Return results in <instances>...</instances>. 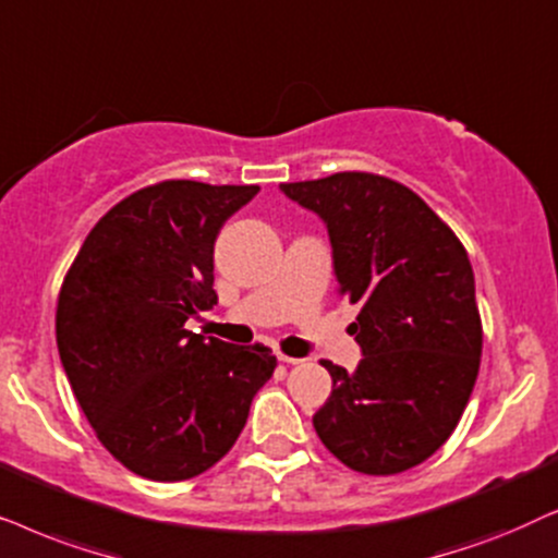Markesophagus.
<instances>
[{"mask_svg": "<svg viewBox=\"0 0 558 558\" xmlns=\"http://www.w3.org/2000/svg\"><path fill=\"white\" fill-rule=\"evenodd\" d=\"M278 360L280 362H286V365H301V356H288V354H283V352H278Z\"/></svg>", "mask_w": 558, "mask_h": 558, "instance_id": "esophagus-1", "label": "esophagus"}]
</instances>
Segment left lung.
<instances>
[{"label":"left lung","mask_w":558,"mask_h":558,"mask_svg":"<svg viewBox=\"0 0 558 558\" xmlns=\"http://www.w3.org/2000/svg\"><path fill=\"white\" fill-rule=\"evenodd\" d=\"M326 225L339 293L360 303L349 326L354 373L324 362L333 388L314 415L349 470L398 474L426 462L470 403L482 356L474 272L457 234L403 183L333 173L280 183Z\"/></svg>","instance_id":"left-lung-1"}]
</instances>
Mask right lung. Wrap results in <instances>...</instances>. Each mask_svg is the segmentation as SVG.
Listing matches in <instances>:
<instances>
[{
	"instance_id": "obj_1",
	"label": "right lung",
	"mask_w": 558,
	"mask_h": 558,
	"mask_svg": "<svg viewBox=\"0 0 558 558\" xmlns=\"http://www.w3.org/2000/svg\"><path fill=\"white\" fill-rule=\"evenodd\" d=\"M257 185L162 181L96 221L65 275L56 339L81 411L117 462L155 482L234 447L278 365L263 344L185 329L217 303L214 242Z\"/></svg>"
}]
</instances>
